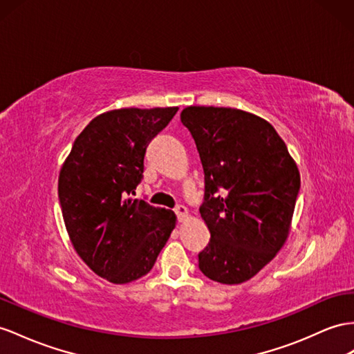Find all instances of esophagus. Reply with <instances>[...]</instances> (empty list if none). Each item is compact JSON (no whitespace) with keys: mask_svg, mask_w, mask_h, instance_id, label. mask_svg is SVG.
<instances>
[{"mask_svg":"<svg viewBox=\"0 0 354 354\" xmlns=\"http://www.w3.org/2000/svg\"><path fill=\"white\" fill-rule=\"evenodd\" d=\"M175 214H176L179 221H184V220L187 218V216H188V209H187V207H185L184 205H178V206L175 207Z\"/></svg>","mask_w":354,"mask_h":354,"instance_id":"obj_1","label":"esophagus"}]
</instances>
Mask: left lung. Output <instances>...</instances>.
Segmentation results:
<instances>
[{"mask_svg": "<svg viewBox=\"0 0 354 354\" xmlns=\"http://www.w3.org/2000/svg\"><path fill=\"white\" fill-rule=\"evenodd\" d=\"M180 122L193 136L205 174L198 211L211 239L198 252V269L216 283L241 284L284 245L301 175L284 140L256 115L189 106Z\"/></svg>", "mask_w": 354, "mask_h": 354, "instance_id": "obj_1", "label": "left lung"}]
</instances>
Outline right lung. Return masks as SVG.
<instances>
[{
  "instance_id": "1",
  "label": "right lung",
  "mask_w": 354,
  "mask_h": 354,
  "mask_svg": "<svg viewBox=\"0 0 354 354\" xmlns=\"http://www.w3.org/2000/svg\"><path fill=\"white\" fill-rule=\"evenodd\" d=\"M178 107L116 109L80 133L59 171L58 197L71 243L113 284L147 275L175 229L176 215L130 197L143 178L149 142Z\"/></svg>"
}]
</instances>
